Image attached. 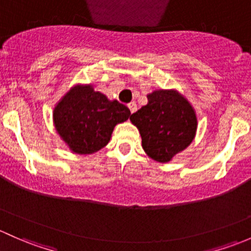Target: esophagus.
I'll return each mask as SVG.
<instances>
[{"label":"esophagus","mask_w":251,"mask_h":251,"mask_svg":"<svg viewBox=\"0 0 251 251\" xmlns=\"http://www.w3.org/2000/svg\"><path fill=\"white\" fill-rule=\"evenodd\" d=\"M128 107H129V110H130V112H131V113L135 112L136 108H138V106H136L135 102H129V104H128Z\"/></svg>","instance_id":"34e87169"}]
</instances>
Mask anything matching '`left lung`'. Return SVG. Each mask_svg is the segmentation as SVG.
Returning <instances> with one entry per match:
<instances>
[{
	"instance_id": "obj_1",
	"label": "left lung",
	"mask_w": 251,
	"mask_h": 251,
	"mask_svg": "<svg viewBox=\"0 0 251 251\" xmlns=\"http://www.w3.org/2000/svg\"><path fill=\"white\" fill-rule=\"evenodd\" d=\"M147 99V105L133 113L130 121L140 131L147 156L167 163L193 141L197 116L187 99L174 89L154 90Z\"/></svg>"
}]
</instances>
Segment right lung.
<instances>
[{
    "label": "right lung",
    "mask_w": 251,
    "mask_h": 251,
    "mask_svg": "<svg viewBox=\"0 0 251 251\" xmlns=\"http://www.w3.org/2000/svg\"><path fill=\"white\" fill-rule=\"evenodd\" d=\"M130 111L117 100L95 92L90 84L72 87L53 111L56 131L74 153L90 154L108 144L113 128Z\"/></svg>",
    "instance_id": "add662e5"
}]
</instances>
